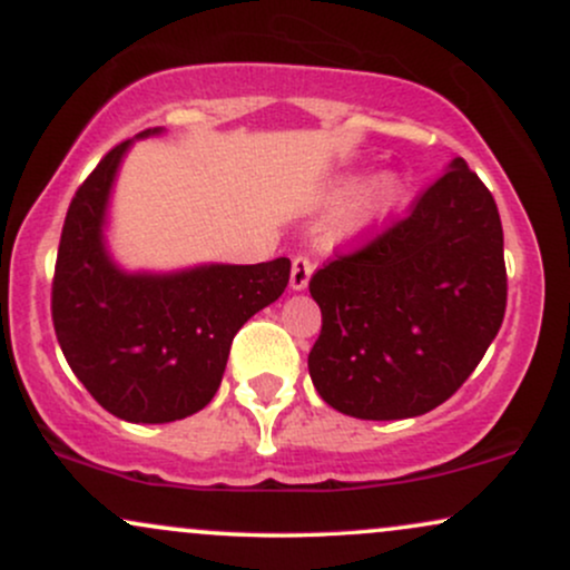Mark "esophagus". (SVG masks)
Listing matches in <instances>:
<instances>
[{"mask_svg": "<svg viewBox=\"0 0 570 570\" xmlns=\"http://www.w3.org/2000/svg\"><path fill=\"white\" fill-rule=\"evenodd\" d=\"M311 276H313V263L307 257H303V254H299V257H294L292 259V276H289V286L294 292H303L305 286H307V281H311Z\"/></svg>", "mask_w": 570, "mask_h": 570, "instance_id": "34e87169", "label": "esophagus"}]
</instances>
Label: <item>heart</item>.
I'll return each mask as SVG.
<instances>
[{"instance_id":"1","label":"heart","mask_w":570,"mask_h":570,"mask_svg":"<svg viewBox=\"0 0 570 570\" xmlns=\"http://www.w3.org/2000/svg\"><path fill=\"white\" fill-rule=\"evenodd\" d=\"M362 189V179L351 176V179H340L335 189H332V203L343 206V203L353 200ZM404 198H407V179L402 174L385 171L381 176L372 179V185L364 189V195L358 198L356 208H353L351 219H348V230L351 238H362V235H370L372 230L389 222L399 208L404 206Z\"/></svg>"}]
</instances>
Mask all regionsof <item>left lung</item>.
<instances>
[{"instance_id":"8db88e82","label":"left lung","mask_w":570,"mask_h":570,"mask_svg":"<svg viewBox=\"0 0 570 570\" xmlns=\"http://www.w3.org/2000/svg\"><path fill=\"white\" fill-rule=\"evenodd\" d=\"M322 335L307 356L330 407L399 421L461 389L507 311L503 230L493 195L466 160L358 252L313 273Z\"/></svg>"}]
</instances>
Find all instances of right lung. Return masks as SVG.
Masks as SVG:
<instances>
[{"mask_svg":"<svg viewBox=\"0 0 570 570\" xmlns=\"http://www.w3.org/2000/svg\"><path fill=\"white\" fill-rule=\"evenodd\" d=\"M160 128L139 134L155 136ZM117 144L69 203L53 278L58 345L90 396L130 423H171L206 407L225 375L235 332L284 294L292 263L198 265L128 273L104 238Z\"/></svg>","mask_w":570,"mask_h":570,"instance_id":"right-lung-1","label":"right lung"}]
</instances>
